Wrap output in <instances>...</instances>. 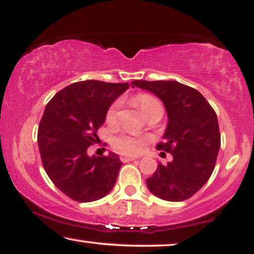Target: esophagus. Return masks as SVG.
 Listing matches in <instances>:
<instances>
[{
	"mask_svg": "<svg viewBox=\"0 0 254 254\" xmlns=\"http://www.w3.org/2000/svg\"><path fill=\"white\" fill-rule=\"evenodd\" d=\"M137 157H133V156H121V161L122 162H124V163H127V162H131V161H133V160H136Z\"/></svg>",
	"mask_w": 254,
	"mask_h": 254,
	"instance_id": "esophagus-1",
	"label": "esophagus"
}]
</instances>
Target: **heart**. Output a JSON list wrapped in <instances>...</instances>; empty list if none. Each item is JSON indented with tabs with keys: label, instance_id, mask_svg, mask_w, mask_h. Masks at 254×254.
Returning <instances> with one entry per match:
<instances>
[{
	"label": "heart",
	"instance_id": "1",
	"mask_svg": "<svg viewBox=\"0 0 254 254\" xmlns=\"http://www.w3.org/2000/svg\"><path fill=\"white\" fill-rule=\"evenodd\" d=\"M135 103L138 105V108L140 109V111L143 112L144 116L148 115L149 112L154 111V110H163L162 109V104L160 103V100H158L156 97L151 96V94L149 93L137 94L135 97ZM118 109L119 102H115L110 105L108 112H106V121H108L109 123H112V122L116 121ZM146 142H148V139H146L144 136L125 133V135H122L114 139V145L117 150L123 152V154L136 155L143 151V149H144L146 145Z\"/></svg>",
	"mask_w": 254,
	"mask_h": 254
}]
</instances>
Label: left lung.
Masks as SVG:
<instances>
[{
  "label": "left lung",
  "mask_w": 254,
  "mask_h": 254,
  "mask_svg": "<svg viewBox=\"0 0 254 254\" xmlns=\"http://www.w3.org/2000/svg\"><path fill=\"white\" fill-rule=\"evenodd\" d=\"M131 85L154 93L167 110L168 124L157 150L173 161L158 163L146 179L152 194L166 201L187 200L209 180L220 150L218 117L198 91L174 80H135Z\"/></svg>",
  "instance_id": "left-lung-1"
}]
</instances>
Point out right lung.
<instances>
[{
    "label": "right lung",
    "instance_id": "obj_1",
    "mask_svg": "<svg viewBox=\"0 0 254 254\" xmlns=\"http://www.w3.org/2000/svg\"><path fill=\"white\" fill-rule=\"evenodd\" d=\"M127 88L129 82L78 81L46 105L38 130L41 161L52 182L72 200H99L117 181L123 164L118 155L88 156L87 148L98 138L110 105Z\"/></svg>",
    "mask_w": 254,
    "mask_h": 254
}]
</instances>
